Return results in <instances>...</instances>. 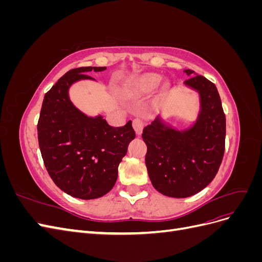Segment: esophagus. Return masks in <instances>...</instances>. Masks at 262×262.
Segmentation results:
<instances>
[{
  "instance_id": "esophagus-1",
  "label": "esophagus",
  "mask_w": 262,
  "mask_h": 262,
  "mask_svg": "<svg viewBox=\"0 0 262 262\" xmlns=\"http://www.w3.org/2000/svg\"><path fill=\"white\" fill-rule=\"evenodd\" d=\"M143 126H144V122L142 121L140 118L134 119V120H133V128H134V131H136V133L138 134V136L142 134V130H143Z\"/></svg>"
}]
</instances>
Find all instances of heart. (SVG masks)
<instances>
[{"mask_svg": "<svg viewBox=\"0 0 262 262\" xmlns=\"http://www.w3.org/2000/svg\"><path fill=\"white\" fill-rule=\"evenodd\" d=\"M162 82V76L154 73H146L138 76L129 87V94L143 95L155 91Z\"/></svg>", "mask_w": 262, "mask_h": 262, "instance_id": "b5f03b06", "label": "heart"}]
</instances>
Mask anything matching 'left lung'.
Instances as JSON below:
<instances>
[{"label":"left lung","instance_id":"left-lung-1","mask_svg":"<svg viewBox=\"0 0 262 262\" xmlns=\"http://www.w3.org/2000/svg\"><path fill=\"white\" fill-rule=\"evenodd\" d=\"M184 72L194 74L192 70ZM185 85L199 93L195 122L177 130L157 116L142 133L150 182L158 192L171 198L191 196L207 187L216 175L225 149L226 119L216 86L201 75L189 78Z\"/></svg>","mask_w":262,"mask_h":262}]
</instances>
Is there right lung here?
I'll return each instance as SVG.
<instances>
[{
  "label": "right lung",
  "instance_id": "obj_1",
  "mask_svg": "<svg viewBox=\"0 0 262 262\" xmlns=\"http://www.w3.org/2000/svg\"><path fill=\"white\" fill-rule=\"evenodd\" d=\"M105 70L77 68L59 78L45 95L37 125L39 147L51 179L62 191L83 200L97 199L113 189L118 166L136 138L131 120L115 128L100 115L86 116L69 97L71 85L94 80L87 73Z\"/></svg>",
  "mask_w": 262,
  "mask_h": 262
}]
</instances>
